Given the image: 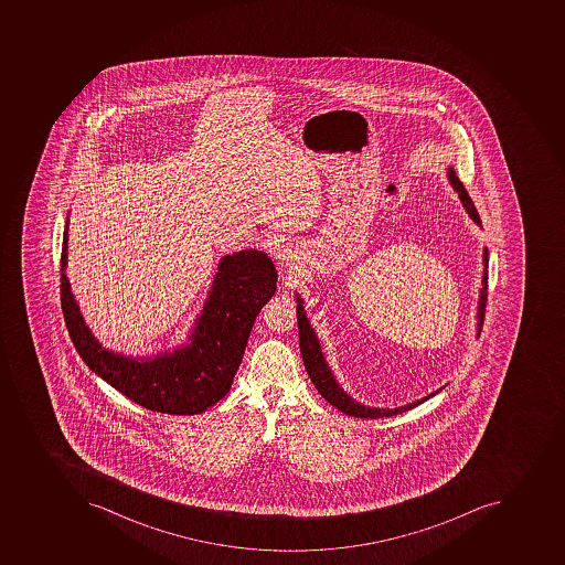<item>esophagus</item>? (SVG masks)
Listing matches in <instances>:
<instances>
[{
    "instance_id": "34e87169",
    "label": "esophagus",
    "mask_w": 565,
    "mask_h": 565,
    "mask_svg": "<svg viewBox=\"0 0 565 565\" xmlns=\"http://www.w3.org/2000/svg\"><path fill=\"white\" fill-rule=\"evenodd\" d=\"M295 258H297V256H295V250L291 249V247H288V245L277 253V262L280 263V267H288V265L294 263Z\"/></svg>"
}]
</instances>
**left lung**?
<instances>
[{"label": "left lung", "instance_id": "1", "mask_svg": "<svg viewBox=\"0 0 565 565\" xmlns=\"http://www.w3.org/2000/svg\"><path fill=\"white\" fill-rule=\"evenodd\" d=\"M447 180L452 185L454 191L458 192L459 201L462 203V209L467 210L468 217L482 227L480 224L479 212L473 206V201L468 196L467 189L462 185L458 174L454 171L452 166L447 168ZM488 247L482 250V280H480L479 302H477V338H479L480 329H482V321H484L486 300H488ZM297 320H298V339H300V351H302L303 365H306L309 379L315 383L324 401H329L330 405L335 406L342 414L351 415V417L359 418H382L392 417V415L403 414L406 409L415 408L429 397L436 396L441 388L431 392L429 396L423 397L420 401H414L409 405L397 406V408H373V406H365L359 401L348 394L344 388L339 385L338 380L333 376L332 369L329 362L324 359L323 350H321L320 339L316 335L315 329L311 327V321L307 318L306 309H303V298L297 294Z\"/></svg>", "mask_w": 565, "mask_h": 565}]
</instances>
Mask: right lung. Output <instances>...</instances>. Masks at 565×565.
<instances>
[{
    "label": "right lung",
    "mask_w": 565,
    "mask_h": 565,
    "mask_svg": "<svg viewBox=\"0 0 565 565\" xmlns=\"http://www.w3.org/2000/svg\"><path fill=\"white\" fill-rule=\"evenodd\" d=\"M68 215L63 227L62 309L72 342L97 376L142 408L203 414L233 385L254 320L277 289V270L263 250L221 258L203 309L185 342L151 355L107 350L86 324L67 277Z\"/></svg>",
    "instance_id": "1"
}]
</instances>
